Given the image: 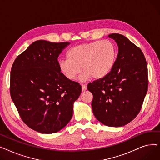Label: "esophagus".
<instances>
[{
	"label": "esophagus",
	"mask_w": 160,
	"mask_h": 160,
	"mask_svg": "<svg viewBox=\"0 0 160 160\" xmlns=\"http://www.w3.org/2000/svg\"><path fill=\"white\" fill-rule=\"evenodd\" d=\"M87 89V86L86 85H82V91H85Z\"/></svg>",
	"instance_id": "obj_1"
}]
</instances>
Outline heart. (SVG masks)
Here are the masks:
<instances>
[{
  "instance_id": "b5f03b06",
  "label": "heart",
  "mask_w": 160,
  "mask_h": 160,
  "mask_svg": "<svg viewBox=\"0 0 160 160\" xmlns=\"http://www.w3.org/2000/svg\"><path fill=\"white\" fill-rule=\"evenodd\" d=\"M117 48L108 40H97L83 43L71 48L67 53L65 60L58 62L59 69L64 77L70 81L77 77L84 82L90 78H104L113 69L117 58Z\"/></svg>"
}]
</instances>
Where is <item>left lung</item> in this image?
<instances>
[{
	"label": "left lung",
	"instance_id": "obj_1",
	"mask_svg": "<svg viewBox=\"0 0 160 160\" xmlns=\"http://www.w3.org/2000/svg\"><path fill=\"white\" fill-rule=\"evenodd\" d=\"M119 47L115 65L106 77L89 83L97 119L111 127L131 122L139 113L148 89V69L141 50L119 33L108 36Z\"/></svg>",
	"mask_w": 160,
	"mask_h": 160
}]
</instances>
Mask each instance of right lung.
<instances>
[{"label":"right lung","mask_w":160,"mask_h":160,"mask_svg":"<svg viewBox=\"0 0 160 160\" xmlns=\"http://www.w3.org/2000/svg\"><path fill=\"white\" fill-rule=\"evenodd\" d=\"M69 44L36 41L12 67V99L22 121L38 132L52 133L64 128L81 94L79 83L67 80L59 69L58 58Z\"/></svg>","instance_id":"add662e5"}]
</instances>
